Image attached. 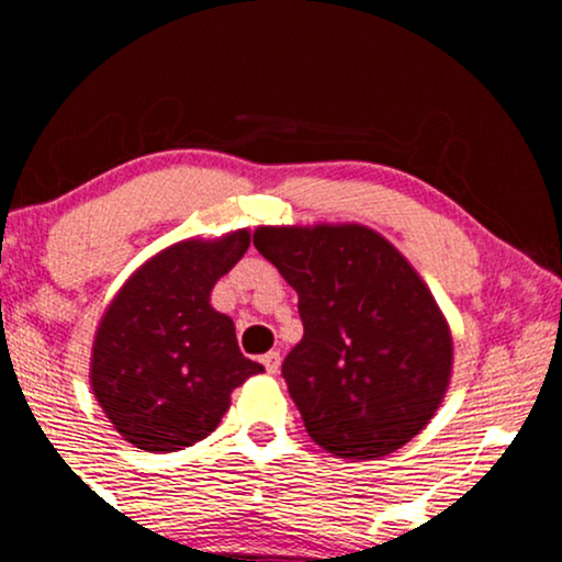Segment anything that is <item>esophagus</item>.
Instances as JSON below:
<instances>
[{
  "label": "esophagus",
  "mask_w": 562,
  "mask_h": 562,
  "mask_svg": "<svg viewBox=\"0 0 562 562\" xmlns=\"http://www.w3.org/2000/svg\"><path fill=\"white\" fill-rule=\"evenodd\" d=\"M261 362H263V367H267L269 375H277V372H280V364H282L280 351H269V353H263Z\"/></svg>",
  "instance_id": "1"
}]
</instances>
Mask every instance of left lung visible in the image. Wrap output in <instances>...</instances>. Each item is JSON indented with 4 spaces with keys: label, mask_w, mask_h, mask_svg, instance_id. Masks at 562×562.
Here are the masks:
<instances>
[{
    "label": "left lung",
    "mask_w": 562,
    "mask_h": 562,
    "mask_svg": "<svg viewBox=\"0 0 562 562\" xmlns=\"http://www.w3.org/2000/svg\"><path fill=\"white\" fill-rule=\"evenodd\" d=\"M254 245L299 293L282 362L306 434L340 460L402 449L447 396L449 322L396 245L364 224L259 227Z\"/></svg>",
    "instance_id": "left-lung-1"
}]
</instances>
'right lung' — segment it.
I'll return each mask as SVG.
<instances>
[{
  "label": "right lung",
  "instance_id": "add662e5",
  "mask_svg": "<svg viewBox=\"0 0 562 562\" xmlns=\"http://www.w3.org/2000/svg\"><path fill=\"white\" fill-rule=\"evenodd\" d=\"M248 245V229L173 243L108 303L89 383L124 441L145 451L192 447L214 434L232 391L263 372L240 353L235 322L211 306V290Z\"/></svg>",
  "mask_w": 562,
  "mask_h": 562
}]
</instances>
